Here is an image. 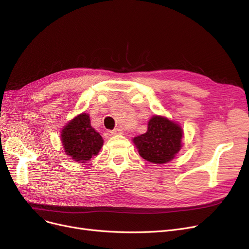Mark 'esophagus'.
Instances as JSON below:
<instances>
[{
  "instance_id": "esophagus-1",
  "label": "esophagus",
  "mask_w": 249,
  "mask_h": 249,
  "mask_svg": "<svg viewBox=\"0 0 249 249\" xmlns=\"http://www.w3.org/2000/svg\"><path fill=\"white\" fill-rule=\"evenodd\" d=\"M111 133H112V135H121V134H123V131L121 130V129L116 128V129H114V130Z\"/></svg>"
}]
</instances>
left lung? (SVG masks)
<instances>
[{
	"label": "left lung",
	"instance_id": "obj_1",
	"mask_svg": "<svg viewBox=\"0 0 249 249\" xmlns=\"http://www.w3.org/2000/svg\"><path fill=\"white\" fill-rule=\"evenodd\" d=\"M183 129L163 116L155 115L147 123V131L132 139L138 154L154 164H166L175 158L182 147Z\"/></svg>",
	"mask_w": 249,
	"mask_h": 249
}]
</instances>
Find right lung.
I'll use <instances>...</instances> for the list:
<instances>
[{"label": "right lung", "mask_w": 249, "mask_h": 249, "mask_svg": "<svg viewBox=\"0 0 249 249\" xmlns=\"http://www.w3.org/2000/svg\"><path fill=\"white\" fill-rule=\"evenodd\" d=\"M61 142L65 154L80 164L94 158L104 144L103 137L90 125L88 113L77 115L63 127Z\"/></svg>", "instance_id": "add662e5"}]
</instances>
